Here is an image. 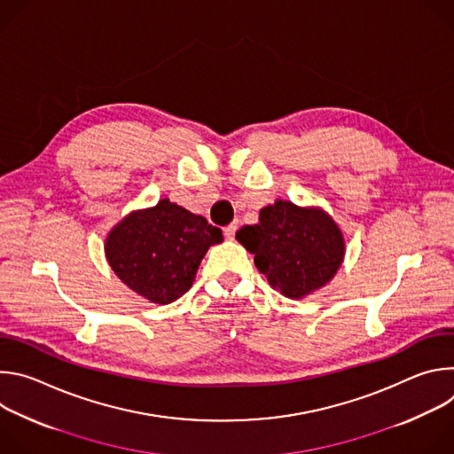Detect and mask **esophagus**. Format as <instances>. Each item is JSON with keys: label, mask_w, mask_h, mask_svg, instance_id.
Segmentation results:
<instances>
[{"label": "esophagus", "mask_w": 454, "mask_h": 454, "mask_svg": "<svg viewBox=\"0 0 454 454\" xmlns=\"http://www.w3.org/2000/svg\"><path fill=\"white\" fill-rule=\"evenodd\" d=\"M235 233H237V223H231V224H228V226L224 228V237H226L228 240H231V239L235 237Z\"/></svg>", "instance_id": "1"}]
</instances>
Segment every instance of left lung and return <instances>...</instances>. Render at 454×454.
I'll list each match as a JSON object with an SVG mask.
<instances>
[{
  "instance_id": "1",
  "label": "left lung",
  "mask_w": 454,
  "mask_h": 454,
  "mask_svg": "<svg viewBox=\"0 0 454 454\" xmlns=\"http://www.w3.org/2000/svg\"><path fill=\"white\" fill-rule=\"evenodd\" d=\"M237 240L254 254V266L270 286L289 298L325 286L345 254L343 235L325 212L289 201L262 208L261 223L242 226Z\"/></svg>"
}]
</instances>
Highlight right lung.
Here are the masks:
<instances>
[{"label":"right lung","instance_id":"right-lung-1","mask_svg":"<svg viewBox=\"0 0 454 454\" xmlns=\"http://www.w3.org/2000/svg\"><path fill=\"white\" fill-rule=\"evenodd\" d=\"M223 231L205 217L161 200L111 230L106 254L116 277L154 303H170L196 280L198 268Z\"/></svg>","mask_w":454,"mask_h":454}]
</instances>
